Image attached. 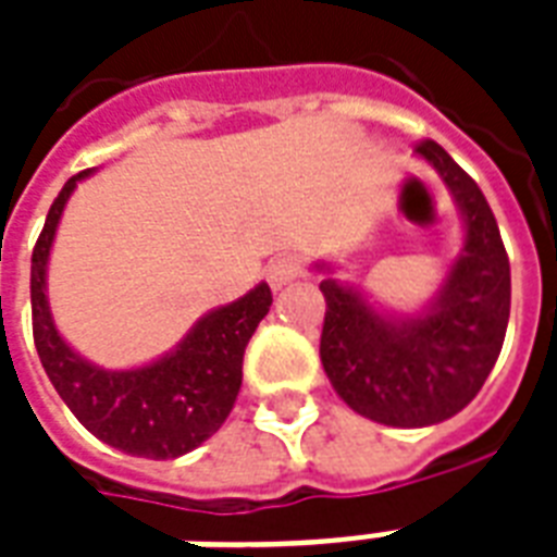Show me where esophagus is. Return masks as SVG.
I'll list each match as a JSON object with an SVG mask.
<instances>
[{
	"label": "esophagus",
	"mask_w": 557,
	"mask_h": 557,
	"mask_svg": "<svg viewBox=\"0 0 557 557\" xmlns=\"http://www.w3.org/2000/svg\"><path fill=\"white\" fill-rule=\"evenodd\" d=\"M300 271H304V262H300V257H295V253H280V257H274V260L269 262V283L271 288H283L288 286L292 280L300 277Z\"/></svg>",
	"instance_id": "34e87169"
}]
</instances>
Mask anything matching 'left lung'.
<instances>
[{"instance_id": "obj_1", "label": "left lung", "mask_w": 557, "mask_h": 557, "mask_svg": "<svg viewBox=\"0 0 557 557\" xmlns=\"http://www.w3.org/2000/svg\"><path fill=\"white\" fill-rule=\"evenodd\" d=\"M416 156L440 173L466 222L462 251L431 304L416 314H393L349 283H321L323 370L356 413L389 428L457 416L500 356L511 306L509 257L483 190L436 141L419 144Z\"/></svg>"}]
</instances>
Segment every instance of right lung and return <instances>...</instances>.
I'll return each instance as SVG.
<instances>
[{
  "label": "right lung",
  "instance_id": "obj_1",
  "mask_svg": "<svg viewBox=\"0 0 557 557\" xmlns=\"http://www.w3.org/2000/svg\"><path fill=\"white\" fill-rule=\"evenodd\" d=\"M83 170L63 185L30 253L34 344L54 389L77 422L112 448L147 459H176L222 428L243 387V356L269 314V283L193 323L176 349L135 370H103L77 356L57 332L46 295V269L65 201Z\"/></svg>",
  "mask_w": 557,
  "mask_h": 557
}]
</instances>
